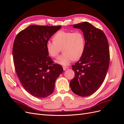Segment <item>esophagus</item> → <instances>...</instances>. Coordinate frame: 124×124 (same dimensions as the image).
<instances>
[{
    "mask_svg": "<svg viewBox=\"0 0 124 124\" xmlns=\"http://www.w3.org/2000/svg\"><path fill=\"white\" fill-rule=\"evenodd\" d=\"M68 68H69L68 67H67V66H63V70H67V69H68Z\"/></svg>",
    "mask_w": 124,
    "mask_h": 124,
    "instance_id": "obj_1",
    "label": "esophagus"
}]
</instances>
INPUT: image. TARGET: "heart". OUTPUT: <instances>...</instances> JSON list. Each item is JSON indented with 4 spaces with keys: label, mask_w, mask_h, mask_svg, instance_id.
<instances>
[{
    "label": "heart",
    "mask_w": 124,
    "mask_h": 124,
    "mask_svg": "<svg viewBox=\"0 0 124 124\" xmlns=\"http://www.w3.org/2000/svg\"><path fill=\"white\" fill-rule=\"evenodd\" d=\"M54 41H48L46 48L52 57H56L61 48L63 53L56 59L55 62L62 66H67L73 60L77 61L83 55L85 48V39L80 31L74 32L59 31L53 37Z\"/></svg>",
    "instance_id": "obj_1"
}]
</instances>
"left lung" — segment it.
<instances>
[{
	"instance_id": "8db88e82",
	"label": "left lung",
	"mask_w": 124,
	"mask_h": 124,
	"mask_svg": "<svg viewBox=\"0 0 124 124\" xmlns=\"http://www.w3.org/2000/svg\"><path fill=\"white\" fill-rule=\"evenodd\" d=\"M73 26L83 31L85 48L80 59L72 66L75 76L70 86L76 95L87 97L99 88L106 77L110 62L108 43L104 33L88 22Z\"/></svg>"
}]
</instances>
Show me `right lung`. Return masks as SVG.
Listing matches in <instances>:
<instances>
[{"label": "right lung", "instance_id": "right-lung-1", "mask_svg": "<svg viewBox=\"0 0 124 124\" xmlns=\"http://www.w3.org/2000/svg\"><path fill=\"white\" fill-rule=\"evenodd\" d=\"M61 28L32 25L15 38L12 53L16 74L24 89L37 98L52 94L56 80L63 72L62 66L48 56L46 48L47 41Z\"/></svg>", "mask_w": 124, "mask_h": 124}]
</instances>
